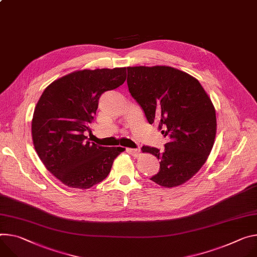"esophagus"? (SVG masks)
Segmentation results:
<instances>
[{
	"mask_svg": "<svg viewBox=\"0 0 257 257\" xmlns=\"http://www.w3.org/2000/svg\"><path fill=\"white\" fill-rule=\"evenodd\" d=\"M126 151L128 152V154H130L133 157L141 156V150H138V149H127Z\"/></svg>",
	"mask_w": 257,
	"mask_h": 257,
	"instance_id": "34e87169",
	"label": "esophagus"
}]
</instances>
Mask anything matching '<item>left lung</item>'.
<instances>
[{
    "instance_id": "1",
    "label": "left lung",
    "mask_w": 257,
    "mask_h": 257,
    "mask_svg": "<svg viewBox=\"0 0 257 257\" xmlns=\"http://www.w3.org/2000/svg\"><path fill=\"white\" fill-rule=\"evenodd\" d=\"M130 94L168 138L165 150L143 147V153L160 160V171L151 180L174 188L191 179L205 164L216 135L213 103L200 82L177 68L127 67Z\"/></svg>"
}]
</instances>
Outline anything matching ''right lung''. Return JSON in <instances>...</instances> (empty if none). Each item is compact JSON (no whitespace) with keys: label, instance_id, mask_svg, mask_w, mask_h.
<instances>
[{"label":"right lung","instance_id":"obj_1","mask_svg":"<svg viewBox=\"0 0 257 257\" xmlns=\"http://www.w3.org/2000/svg\"><path fill=\"white\" fill-rule=\"evenodd\" d=\"M126 67L83 69L63 76L44 90L36 105L32 136L45 167L69 188L86 190L102 181L125 149L87 141L98 100L121 86Z\"/></svg>","mask_w":257,"mask_h":257}]
</instances>
